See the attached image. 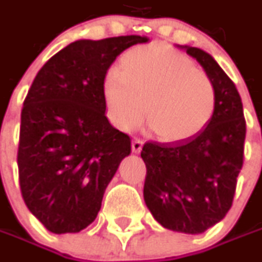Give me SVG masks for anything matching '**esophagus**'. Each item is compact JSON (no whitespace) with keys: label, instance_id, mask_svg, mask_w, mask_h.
<instances>
[{"label":"esophagus","instance_id":"1","mask_svg":"<svg viewBox=\"0 0 262 262\" xmlns=\"http://www.w3.org/2000/svg\"><path fill=\"white\" fill-rule=\"evenodd\" d=\"M143 144H144V141H143V140H140V138H134V140H133V144H131V147H133V151H134V153H140V151H141V148H143Z\"/></svg>","mask_w":262,"mask_h":262}]
</instances>
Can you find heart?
I'll return each mask as SVG.
<instances>
[{
	"label": "heart",
	"mask_w": 262,
	"mask_h": 262,
	"mask_svg": "<svg viewBox=\"0 0 262 262\" xmlns=\"http://www.w3.org/2000/svg\"><path fill=\"white\" fill-rule=\"evenodd\" d=\"M111 122L121 131L147 124L159 140L179 144L206 128L217 107L214 81L192 59L166 45L128 51L103 80Z\"/></svg>",
	"instance_id": "heart-1"
}]
</instances>
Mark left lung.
I'll return each instance as SVG.
<instances>
[{"mask_svg":"<svg viewBox=\"0 0 262 262\" xmlns=\"http://www.w3.org/2000/svg\"><path fill=\"white\" fill-rule=\"evenodd\" d=\"M195 58L217 90L216 114L192 140L170 144L148 141L144 201L163 227L198 235L219 223L232 207L244 165L247 124L235 83L206 51L179 46Z\"/></svg>","mask_w":262,"mask_h":262,"instance_id":"1","label":"left lung"}]
</instances>
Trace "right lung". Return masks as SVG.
Segmentation results:
<instances>
[{
	"instance_id": "1",
	"label": "right lung",
	"mask_w": 262,
	"mask_h": 262,
	"mask_svg": "<svg viewBox=\"0 0 262 262\" xmlns=\"http://www.w3.org/2000/svg\"><path fill=\"white\" fill-rule=\"evenodd\" d=\"M146 36L81 39L36 74L21 109L18 181L30 213L56 235L95 222L131 138L109 124L103 80L116 56Z\"/></svg>"
}]
</instances>
